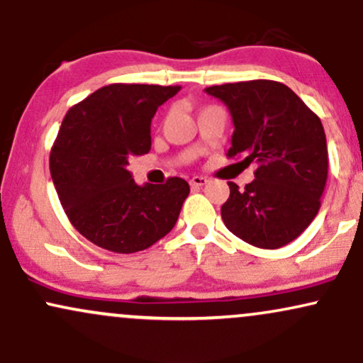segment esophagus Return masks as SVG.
<instances>
[{
	"mask_svg": "<svg viewBox=\"0 0 363 363\" xmlns=\"http://www.w3.org/2000/svg\"><path fill=\"white\" fill-rule=\"evenodd\" d=\"M206 182H208L206 177H203V176H194V177L189 181V184L193 186V187H201V186H205Z\"/></svg>",
	"mask_w": 363,
	"mask_h": 363,
	"instance_id": "1",
	"label": "esophagus"
}]
</instances>
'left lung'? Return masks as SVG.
Wrapping results in <instances>:
<instances>
[{
	"label": "left lung",
	"mask_w": 363,
	"mask_h": 363,
	"mask_svg": "<svg viewBox=\"0 0 363 363\" xmlns=\"http://www.w3.org/2000/svg\"><path fill=\"white\" fill-rule=\"evenodd\" d=\"M234 121L227 157L256 162L254 181L244 191L228 182L222 206L225 227L261 249L286 245L309 227L320 208L328 181L324 128L297 94L273 80L208 86Z\"/></svg>",
	"instance_id": "1"
}]
</instances>
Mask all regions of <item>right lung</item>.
Instances as JSON below:
<instances>
[{"label": "right lung", "instance_id": "add662e5", "mask_svg": "<svg viewBox=\"0 0 363 363\" xmlns=\"http://www.w3.org/2000/svg\"><path fill=\"white\" fill-rule=\"evenodd\" d=\"M179 90L112 83L66 112L49 169L69 222L99 247L143 251L176 225L189 184L169 177L165 184L138 186L126 167L129 158L150 152L152 118Z\"/></svg>", "mask_w": 363, "mask_h": 363}]
</instances>
